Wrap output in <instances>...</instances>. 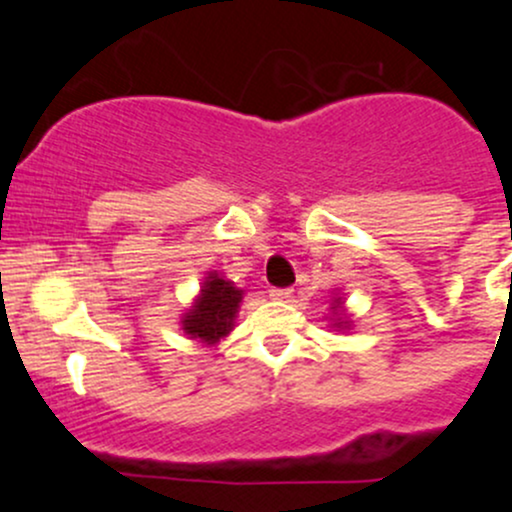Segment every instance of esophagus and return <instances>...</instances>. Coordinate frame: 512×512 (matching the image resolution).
Masks as SVG:
<instances>
[{
    "label": "esophagus",
    "mask_w": 512,
    "mask_h": 512,
    "mask_svg": "<svg viewBox=\"0 0 512 512\" xmlns=\"http://www.w3.org/2000/svg\"><path fill=\"white\" fill-rule=\"evenodd\" d=\"M293 289H272L269 291V296L276 298V301H286V298H291Z\"/></svg>",
    "instance_id": "1"
}]
</instances>
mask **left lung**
<instances>
[{
	"instance_id": "1",
	"label": "left lung",
	"mask_w": 512,
	"mask_h": 512,
	"mask_svg": "<svg viewBox=\"0 0 512 512\" xmlns=\"http://www.w3.org/2000/svg\"><path fill=\"white\" fill-rule=\"evenodd\" d=\"M332 310H334V317H337V320H334V325H337L339 330H346V327L351 325V320L346 317V313L342 310V298H334Z\"/></svg>"
}]
</instances>
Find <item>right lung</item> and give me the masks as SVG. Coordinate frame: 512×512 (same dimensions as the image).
I'll list each match as a JSON object with an SVG mask.
<instances>
[{
	"label": "right lung",
	"mask_w": 512,
	"mask_h": 512,
	"mask_svg": "<svg viewBox=\"0 0 512 512\" xmlns=\"http://www.w3.org/2000/svg\"><path fill=\"white\" fill-rule=\"evenodd\" d=\"M243 291L221 274L209 272L195 305L182 315V330L202 344H216L236 325Z\"/></svg>",
	"instance_id": "add662e5"
}]
</instances>
